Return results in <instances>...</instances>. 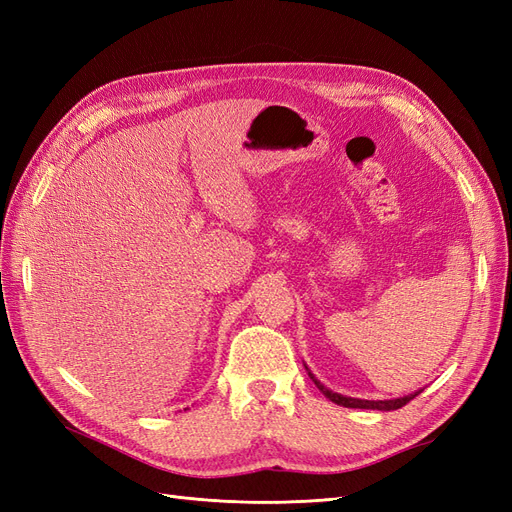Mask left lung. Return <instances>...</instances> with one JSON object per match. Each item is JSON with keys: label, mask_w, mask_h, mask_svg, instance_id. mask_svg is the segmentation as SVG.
Returning a JSON list of instances; mask_svg holds the SVG:
<instances>
[{"label": "left lung", "mask_w": 512, "mask_h": 512, "mask_svg": "<svg viewBox=\"0 0 512 512\" xmlns=\"http://www.w3.org/2000/svg\"><path fill=\"white\" fill-rule=\"evenodd\" d=\"M307 374H309V378L314 380V384L318 386L320 393H322L324 397L331 399L333 404H337V406H344V408H363V410H382V412H389V410H399V408H404L410 399H414L418 393H421V391H416V393L406 395V397H397V399H378V401H374V399H356V397H346V395L333 393V391H331V389H327V386H324L320 380H316V376H314L312 371H309V369H307Z\"/></svg>", "instance_id": "1"}]
</instances>
